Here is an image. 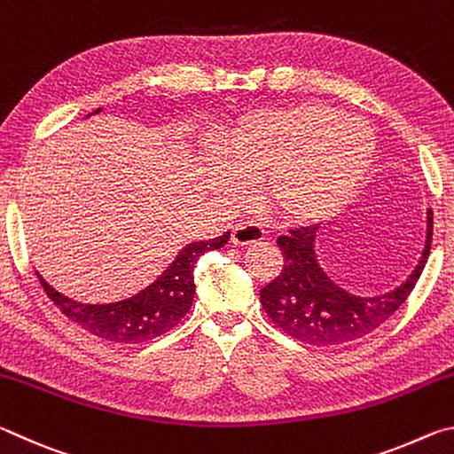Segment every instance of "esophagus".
I'll list each match as a JSON object with an SVG mask.
<instances>
[{
	"label": "esophagus",
	"mask_w": 454,
	"mask_h": 454,
	"mask_svg": "<svg viewBox=\"0 0 454 454\" xmlns=\"http://www.w3.org/2000/svg\"><path fill=\"white\" fill-rule=\"evenodd\" d=\"M266 238L264 228L254 222H244V224H238L232 230V236H230V242L234 246H248V244H258Z\"/></svg>",
	"instance_id": "obj_1"
}]
</instances>
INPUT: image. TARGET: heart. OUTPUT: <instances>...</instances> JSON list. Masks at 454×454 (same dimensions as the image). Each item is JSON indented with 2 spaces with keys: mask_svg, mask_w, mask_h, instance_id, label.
I'll return each mask as SVG.
<instances>
[{
  "mask_svg": "<svg viewBox=\"0 0 454 454\" xmlns=\"http://www.w3.org/2000/svg\"><path fill=\"white\" fill-rule=\"evenodd\" d=\"M372 158L374 134L364 121L302 102L242 116L206 160V178L228 206L248 202L250 182L262 180L276 216L314 224L356 196Z\"/></svg>",
  "mask_w": 454,
  "mask_h": 454,
  "instance_id": "heart-1",
  "label": "heart"
}]
</instances>
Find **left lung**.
<instances>
[{
	"mask_svg": "<svg viewBox=\"0 0 454 454\" xmlns=\"http://www.w3.org/2000/svg\"><path fill=\"white\" fill-rule=\"evenodd\" d=\"M318 226L290 230L278 238L284 268L260 290V302L276 326L296 340L330 347L371 334L401 309L419 282L430 254L433 210L427 212V240L419 264L401 286L374 296H358L330 278L317 256Z\"/></svg>",
	"mask_w": 454,
	"mask_h": 454,
	"instance_id": "obj_1",
	"label": "left lung"
}]
</instances>
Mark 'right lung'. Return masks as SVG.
<instances>
[{
	"label": "right lung",
	"instance_id": "1",
	"mask_svg": "<svg viewBox=\"0 0 454 454\" xmlns=\"http://www.w3.org/2000/svg\"><path fill=\"white\" fill-rule=\"evenodd\" d=\"M99 112L102 107H98L90 116ZM228 240L230 232H224L212 240L186 244L172 260V264L150 286L120 302L83 304L72 301L50 286L40 272L35 274L51 302L75 325L107 342L140 344L162 336L186 317L196 294L194 266L198 258L206 252L222 248Z\"/></svg>",
	"mask_w": 454,
	"mask_h": 454
}]
</instances>
